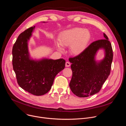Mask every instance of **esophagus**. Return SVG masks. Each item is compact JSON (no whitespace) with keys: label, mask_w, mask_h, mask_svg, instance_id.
Masks as SVG:
<instances>
[{"label":"esophagus","mask_w":126,"mask_h":126,"mask_svg":"<svg viewBox=\"0 0 126 126\" xmlns=\"http://www.w3.org/2000/svg\"><path fill=\"white\" fill-rule=\"evenodd\" d=\"M70 65H71V64H70V63L69 62H66V63H65V66L67 67H69V66H70Z\"/></svg>","instance_id":"34e87169"}]
</instances>
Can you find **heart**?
<instances>
[{"instance_id": "1", "label": "heart", "mask_w": 126, "mask_h": 126, "mask_svg": "<svg viewBox=\"0 0 126 126\" xmlns=\"http://www.w3.org/2000/svg\"><path fill=\"white\" fill-rule=\"evenodd\" d=\"M90 31L82 28L75 27L61 32L58 38L60 44L57 47L59 50H63L62 46H70V52L74 55H78L87 48L91 40Z\"/></svg>"}]
</instances>
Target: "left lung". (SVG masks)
Instances as JSON below:
<instances>
[{"instance_id": "8db88e82", "label": "left lung", "mask_w": 126, "mask_h": 126, "mask_svg": "<svg viewBox=\"0 0 126 126\" xmlns=\"http://www.w3.org/2000/svg\"><path fill=\"white\" fill-rule=\"evenodd\" d=\"M104 36L105 39L92 42L80 54L69 58L72 71L69 86L72 92L79 97H87L99 92L110 74L113 49L105 33ZM100 48L105 49V57L96 63L94 57Z\"/></svg>"}]
</instances>
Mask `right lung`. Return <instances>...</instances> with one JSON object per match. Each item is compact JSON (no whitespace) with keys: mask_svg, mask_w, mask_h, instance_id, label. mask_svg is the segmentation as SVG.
<instances>
[{"mask_svg":"<svg viewBox=\"0 0 126 126\" xmlns=\"http://www.w3.org/2000/svg\"><path fill=\"white\" fill-rule=\"evenodd\" d=\"M34 28L27 29L18 37L12 48V65L19 86L31 94L41 96L51 89L55 76L64 69L65 61L30 59L27 42Z\"/></svg>","mask_w":126,"mask_h":126,"instance_id":"add662e5","label":"right lung"}]
</instances>
